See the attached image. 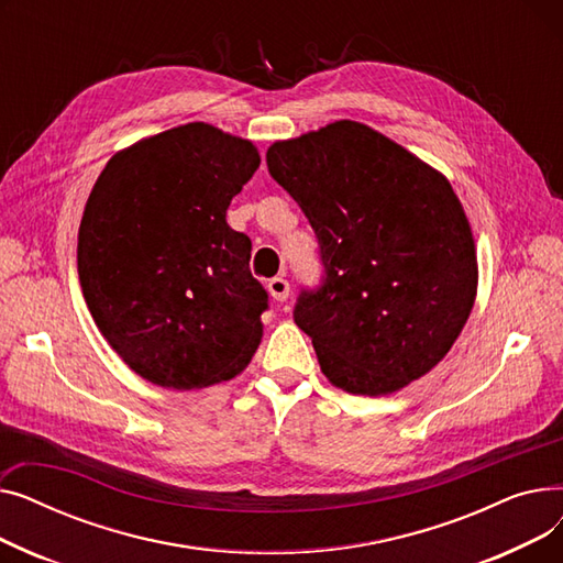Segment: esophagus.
Wrapping results in <instances>:
<instances>
[{
  "label": "esophagus",
  "mask_w": 563,
  "mask_h": 563,
  "mask_svg": "<svg viewBox=\"0 0 563 563\" xmlns=\"http://www.w3.org/2000/svg\"><path fill=\"white\" fill-rule=\"evenodd\" d=\"M266 289H269L272 299L280 301V303L287 301V297H289V283L285 278H272L269 285H266Z\"/></svg>",
  "instance_id": "esophagus-1"
}]
</instances>
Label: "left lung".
<instances>
[{
  "label": "left lung",
  "instance_id": "8db88e82",
  "mask_svg": "<svg viewBox=\"0 0 563 563\" xmlns=\"http://www.w3.org/2000/svg\"><path fill=\"white\" fill-rule=\"evenodd\" d=\"M299 202L327 278L294 321L335 388L380 397L429 374L475 306V236L445 175L386 134L335 121L266 151Z\"/></svg>",
  "mask_w": 563,
  "mask_h": 563
}]
</instances>
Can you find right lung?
<instances>
[{
	"instance_id": "1",
	"label": "right lung",
	"mask_w": 563,
	"mask_h": 563,
	"mask_svg": "<svg viewBox=\"0 0 563 563\" xmlns=\"http://www.w3.org/2000/svg\"><path fill=\"white\" fill-rule=\"evenodd\" d=\"M260 166L253 141L177 125L118 151L86 200L77 274L96 327L141 378L230 380L262 340L266 291L225 210Z\"/></svg>"
}]
</instances>
